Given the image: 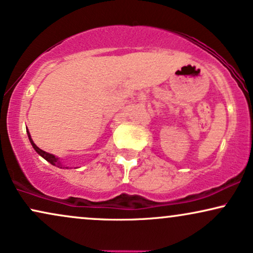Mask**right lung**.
<instances>
[{"instance_id":"1","label":"right lung","mask_w":253,"mask_h":253,"mask_svg":"<svg viewBox=\"0 0 253 253\" xmlns=\"http://www.w3.org/2000/svg\"><path fill=\"white\" fill-rule=\"evenodd\" d=\"M28 137H29V141H30V143H31V145H33V148L35 149L37 154L42 156V157L44 158L45 161H48L49 163H50V164L55 165V167H58V168L61 167V168H62V165L60 164V162H58V158H56L54 155H51V154H48V152H45V151L41 150V149L39 148V146H37V145L35 144V143L33 142V139H31V137H30V133H29V132H28Z\"/></svg>"}]
</instances>
